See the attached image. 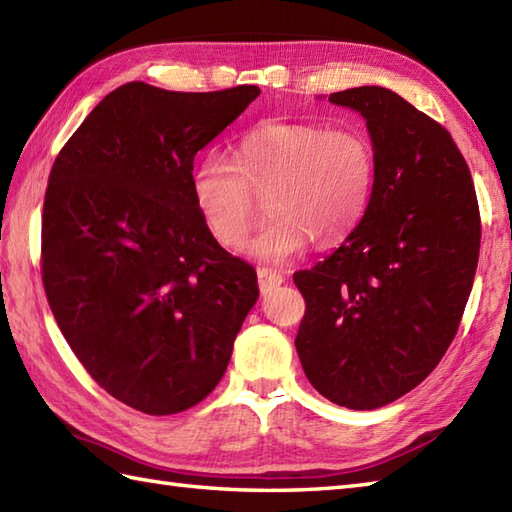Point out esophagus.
<instances>
[{
	"mask_svg": "<svg viewBox=\"0 0 512 512\" xmlns=\"http://www.w3.org/2000/svg\"><path fill=\"white\" fill-rule=\"evenodd\" d=\"M257 277H259V290H262L264 295L273 288L284 284V275L277 273V270H270V268H259Z\"/></svg>",
	"mask_w": 512,
	"mask_h": 512,
	"instance_id": "1",
	"label": "esophagus"
}]
</instances>
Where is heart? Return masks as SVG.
I'll use <instances>...</instances> for the list:
<instances>
[{
	"label": "heart",
	"mask_w": 512,
	"mask_h": 512,
	"mask_svg": "<svg viewBox=\"0 0 512 512\" xmlns=\"http://www.w3.org/2000/svg\"><path fill=\"white\" fill-rule=\"evenodd\" d=\"M376 182L374 145L361 129L268 123L239 140L231 162L209 154L189 176L200 220L217 244L237 248L266 198L268 222L248 255L286 264L312 244L330 248L363 222Z\"/></svg>",
	"instance_id": "obj_1"
}]
</instances>
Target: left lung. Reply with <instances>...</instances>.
<instances>
[{"label":"left lung","instance_id":"obj_1","mask_svg":"<svg viewBox=\"0 0 512 512\" xmlns=\"http://www.w3.org/2000/svg\"><path fill=\"white\" fill-rule=\"evenodd\" d=\"M365 118L376 154L369 209L334 253L292 275L306 299L297 354L334 405L378 409L449 350L480 257V206L451 134L396 92L330 94Z\"/></svg>","mask_w":512,"mask_h":512}]
</instances>
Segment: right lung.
I'll use <instances>...</instances> for the list:
<instances>
[{
	"label": "right lung",
	"instance_id": "right-lung-1",
	"mask_svg": "<svg viewBox=\"0 0 512 512\" xmlns=\"http://www.w3.org/2000/svg\"><path fill=\"white\" fill-rule=\"evenodd\" d=\"M257 96V85L125 83L52 165L41 217L50 310L96 383L149 416L211 394L259 297L255 268L206 231L189 187L195 154Z\"/></svg>",
	"mask_w": 512,
	"mask_h": 512
}]
</instances>
